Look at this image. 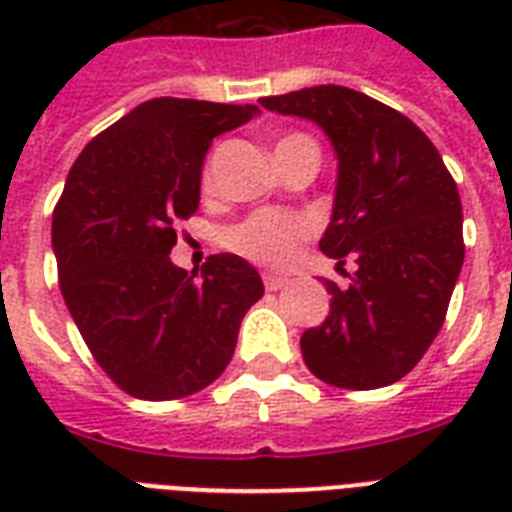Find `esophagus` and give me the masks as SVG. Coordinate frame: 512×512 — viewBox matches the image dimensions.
Returning <instances> with one entry per match:
<instances>
[{
	"label": "esophagus",
	"mask_w": 512,
	"mask_h": 512,
	"mask_svg": "<svg viewBox=\"0 0 512 512\" xmlns=\"http://www.w3.org/2000/svg\"><path fill=\"white\" fill-rule=\"evenodd\" d=\"M263 284L268 292H276V289L287 287V279H284V276H273V273H268V276H263Z\"/></svg>",
	"instance_id": "34e87169"
}]
</instances>
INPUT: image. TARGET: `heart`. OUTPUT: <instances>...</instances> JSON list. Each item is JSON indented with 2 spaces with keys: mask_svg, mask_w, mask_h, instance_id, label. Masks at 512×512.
Returning <instances> with one entry per match:
<instances>
[{
  "mask_svg": "<svg viewBox=\"0 0 512 512\" xmlns=\"http://www.w3.org/2000/svg\"><path fill=\"white\" fill-rule=\"evenodd\" d=\"M295 140H308L305 135H289L279 140V146L295 143ZM276 146V148H279ZM201 188H212V170L209 164L201 172ZM313 225L305 217L289 215V212H276V209H263L249 215L247 220L231 225L223 233L225 249L233 255L244 257L249 263L263 265V268H284L295 260L297 249L303 241L311 239Z\"/></svg>",
  "mask_w": 512,
  "mask_h": 512,
  "instance_id": "1",
  "label": "heart"
}]
</instances>
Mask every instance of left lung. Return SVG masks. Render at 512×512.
Wrapping results in <instances>:
<instances>
[{
    "label": "left lung",
    "instance_id": "left-lung-1",
    "mask_svg": "<svg viewBox=\"0 0 512 512\" xmlns=\"http://www.w3.org/2000/svg\"><path fill=\"white\" fill-rule=\"evenodd\" d=\"M327 132L337 154L332 223L319 247L356 263L324 324L300 337L305 366L345 390H374L417 366L444 327L465 260L462 201L425 132L364 92L321 84L260 98Z\"/></svg>",
    "mask_w": 512,
    "mask_h": 512
}]
</instances>
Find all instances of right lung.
I'll list each match as a JSON object with an SVG mask.
<instances>
[{
    "label": "right lung",
    "instance_id": "right-lung-1",
    "mask_svg": "<svg viewBox=\"0 0 512 512\" xmlns=\"http://www.w3.org/2000/svg\"><path fill=\"white\" fill-rule=\"evenodd\" d=\"M257 106L154 98L92 138L52 212V249L71 319L111 380L143 401L199 393L228 366L244 313L263 297L239 255L201 279L172 265L177 225L199 207L217 135Z\"/></svg>",
    "mask_w": 512,
    "mask_h": 512
}]
</instances>
